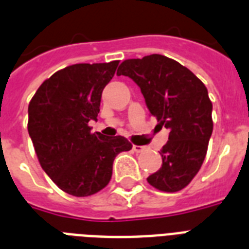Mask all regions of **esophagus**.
I'll list each match as a JSON object with an SVG mask.
<instances>
[{"label": "esophagus", "instance_id": "obj_1", "mask_svg": "<svg viewBox=\"0 0 249 249\" xmlns=\"http://www.w3.org/2000/svg\"><path fill=\"white\" fill-rule=\"evenodd\" d=\"M133 149H134L135 152H142L143 149H144V147H143V145L134 144V145H133Z\"/></svg>", "mask_w": 249, "mask_h": 249}]
</instances>
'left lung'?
Listing matches in <instances>:
<instances>
[{
    "mask_svg": "<svg viewBox=\"0 0 249 249\" xmlns=\"http://www.w3.org/2000/svg\"><path fill=\"white\" fill-rule=\"evenodd\" d=\"M116 74L137 83L151 115L170 130L160 152L162 166L147 181L159 191H181L201 169L213 129L207 88L189 69L162 54L125 60Z\"/></svg>",
    "mask_w": 249,
    "mask_h": 249,
    "instance_id": "8db88e82",
    "label": "left lung"
}]
</instances>
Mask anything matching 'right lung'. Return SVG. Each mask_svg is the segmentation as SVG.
I'll list each match as a JSON object with an SVG mask.
<instances>
[{
	"instance_id": "right-lung-1",
	"label": "right lung",
	"mask_w": 249,
	"mask_h": 249,
	"mask_svg": "<svg viewBox=\"0 0 249 249\" xmlns=\"http://www.w3.org/2000/svg\"><path fill=\"white\" fill-rule=\"evenodd\" d=\"M119 61L75 64L46 79L28 107V131L40 166L56 185L75 197L106 187L112 163L131 149L128 139L92 133L88 125L100 112L101 97Z\"/></svg>"
}]
</instances>
